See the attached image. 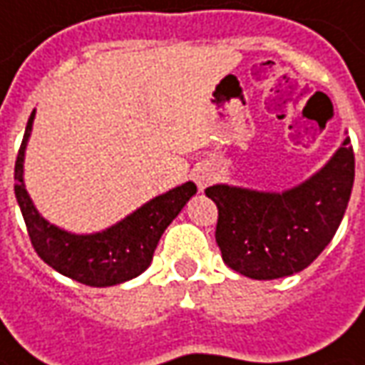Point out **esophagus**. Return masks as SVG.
I'll use <instances>...</instances> for the list:
<instances>
[{"mask_svg":"<svg viewBox=\"0 0 365 365\" xmlns=\"http://www.w3.org/2000/svg\"><path fill=\"white\" fill-rule=\"evenodd\" d=\"M192 178H195L197 187L202 190V188L207 187V185H210V182H212V178H215V173H212V168L200 167V168H197L195 173H192Z\"/></svg>","mask_w":365,"mask_h":365,"instance_id":"1","label":"esophagus"}]
</instances>
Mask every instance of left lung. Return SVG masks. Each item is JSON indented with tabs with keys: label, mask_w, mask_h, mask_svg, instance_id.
<instances>
[{
	"label": "left lung",
	"mask_w": 365,
	"mask_h": 365,
	"mask_svg": "<svg viewBox=\"0 0 365 365\" xmlns=\"http://www.w3.org/2000/svg\"><path fill=\"white\" fill-rule=\"evenodd\" d=\"M354 187V150L341 140L330 160L300 185L276 190L212 185L216 245L222 260L252 280H276L308 268L330 245Z\"/></svg>",
	"instance_id": "1"
}]
</instances>
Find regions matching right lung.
<instances>
[{
    "label": "right lung",
    "instance_id": "1",
    "mask_svg": "<svg viewBox=\"0 0 365 365\" xmlns=\"http://www.w3.org/2000/svg\"><path fill=\"white\" fill-rule=\"evenodd\" d=\"M34 119L35 109L27 120L24 143L15 160V198L37 255L53 270L95 288L115 286L137 278L150 266L155 248L167 226L197 195V185L188 180L180 187L170 188L168 192L150 198L135 212L99 232H69L43 218L25 188V149L31 137Z\"/></svg>",
    "mask_w": 365,
    "mask_h": 365
}]
</instances>
